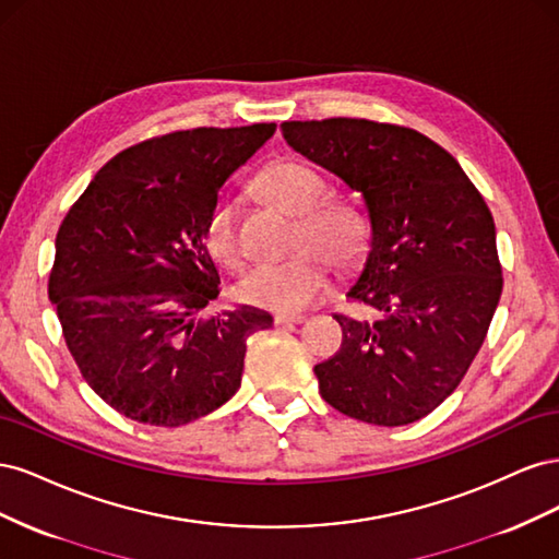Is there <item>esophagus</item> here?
Masks as SVG:
<instances>
[{
	"instance_id": "obj_1",
	"label": "esophagus",
	"mask_w": 559,
	"mask_h": 559,
	"mask_svg": "<svg viewBox=\"0 0 559 559\" xmlns=\"http://www.w3.org/2000/svg\"><path fill=\"white\" fill-rule=\"evenodd\" d=\"M306 317L300 314H275V326H294V324H300V321Z\"/></svg>"
}]
</instances>
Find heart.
I'll return each mask as SVG.
<instances>
[{
    "label": "heart",
    "mask_w": 559,
    "mask_h": 559,
    "mask_svg": "<svg viewBox=\"0 0 559 559\" xmlns=\"http://www.w3.org/2000/svg\"><path fill=\"white\" fill-rule=\"evenodd\" d=\"M257 189L277 207L298 216L296 245H312L337 263L359 257L366 242V224L357 210L326 198V181L308 163L284 158L265 165L257 175ZM202 245L210 257L226 267L240 265L238 200L216 193L202 222ZM329 263L316 249H300L280 263L249 267L235 284V298L249 308L294 314L306 310L326 289Z\"/></svg>",
    "instance_id": "obj_1"
}]
</instances>
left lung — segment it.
<instances>
[{
    "instance_id": "8db88e82",
    "label": "left lung",
    "mask_w": 559,
    "mask_h": 559,
    "mask_svg": "<svg viewBox=\"0 0 559 559\" xmlns=\"http://www.w3.org/2000/svg\"><path fill=\"white\" fill-rule=\"evenodd\" d=\"M282 134L364 198L370 226L347 296L378 319L335 314L343 345L314 366L321 399L368 425H411L454 392L495 317V218L460 163L417 130L326 118L286 121Z\"/></svg>"
}]
</instances>
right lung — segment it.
<instances>
[{
    "mask_svg": "<svg viewBox=\"0 0 559 559\" xmlns=\"http://www.w3.org/2000/svg\"><path fill=\"white\" fill-rule=\"evenodd\" d=\"M275 128H193L134 144L67 212L48 298L83 380L121 415L181 427L240 389L247 337L273 317L249 306L198 317L218 296L202 222Z\"/></svg>",
    "mask_w": 559,
    "mask_h": 559,
    "instance_id": "add662e5",
    "label": "right lung"
}]
</instances>
